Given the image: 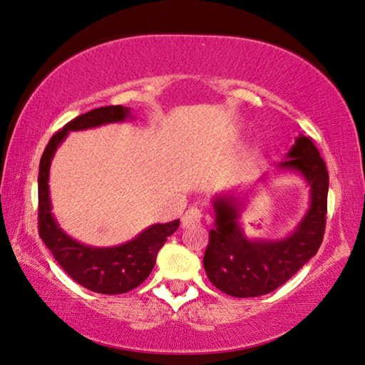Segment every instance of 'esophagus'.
Returning <instances> with one entry per match:
<instances>
[{
  "label": "esophagus",
  "instance_id": "1",
  "mask_svg": "<svg viewBox=\"0 0 365 365\" xmlns=\"http://www.w3.org/2000/svg\"><path fill=\"white\" fill-rule=\"evenodd\" d=\"M200 220H202V210H200V208L190 207L189 210L182 215L181 225H182V228L187 230V228H192V226L199 225Z\"/></svg>",
  "mask_w": 365,
  "mask_h": 365
}]
</instances>
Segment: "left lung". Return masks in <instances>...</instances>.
<instances>
[{"label":"left lung","instance_id":"left-lung-1","mask_svg":"<svg viewBox=\"0 0 365 365\" xmlns=\"http://www.w3.org/2000/svg\"><path fill=\"white\" fill-rule=\"evenodd\" d=\"M279 171L301 175L310 186L309 210L294 231L282 239H250L237 220L246 195L213 197L215 226L208 232L204 268L215 288L235 297L264 296L284 284L317 254L327 222L328 171L310 137H296Z\"/></svg>","mask_w":365,"mask_h":365}]
</instances>
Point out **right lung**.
<instances>
[{"label":"right lung","mask_w":365,"mask_h":365,"mask_svg":"<svg viewBox=\"0 0 365 365\" xmlns=\"http://www.w3.org/2000/svg\"><path fill=\"white\" fill-rule=\"evenodd\" d=\"M130 118L121 105L101 106L74 118L51 137L40 160L38 170V235L63 270L83 288L100 294H123L145 282L153 270L157 254L166 237L178 230L179 220L157 223L139 232L130 241L115 247H93L82 244L59 228L51 212L50 166L56 148L71 130H86Z\"/></svg>","instance_id":"obj_1"}]
</instances>
